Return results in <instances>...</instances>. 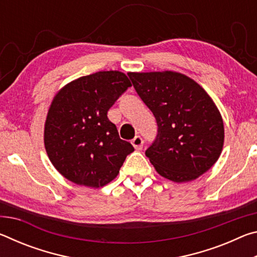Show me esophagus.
Here are the masks:
<instances>
[{"instance_id":"esophagus-1","label":"esophagus","mask_w":257,"mask_h":257,"mask_svg":"<svg viewBox=\"0 0 257 257\" xmlns=\"http://www.w3.org/2000/svg\"><path fill=\"white\" fill-rule=\"evenodd\" d=\"M132 144H133L135 149L139 151V150L143 149V144H144V141H143V138L141 136H136L132 141Z\"/></svg>"}]
</instances>
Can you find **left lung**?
I'll return each mask as SVG.
<instances>
[{"instance_id":"left-lung-1","label":"left lung","mask_w":257,"mask_h":257,"mask_svg":"<svg viewBox=\"0 0 257 257\" xmlns=\"http://www.w3.org/2000/svg\"><path fill=\"white\" fill-rule=\"evenodd\" d=\"M128 76L158 123V136L145 152L156 172L175 182L197 179L222 152L223 120L215 103L201 85L180 72Z\"/></svg>"}]
</instances>
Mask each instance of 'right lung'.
Returning <instances> with one entry per match:
<instances>
[{"label":"right lung","mask_w":257,"mask_h":257,"mask_svg":"<svg viewBox=\"0 0 257 257\" xmlns=\"http://www.w3.org/2000/svg\"><path fill=\"white\" fill-rule=\"evenodd\" d=\"M130 86L123 72L98 71L72 80L55 94L45 121L44 145L66 179L99 188L118 176L134 147L119 137L107 111Z\"/></svg>","instance_id":"obj_1"}]
</instances>
